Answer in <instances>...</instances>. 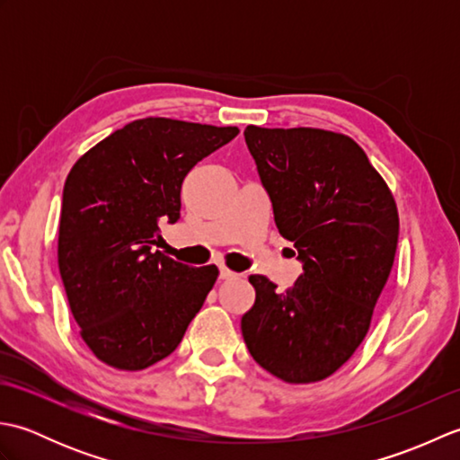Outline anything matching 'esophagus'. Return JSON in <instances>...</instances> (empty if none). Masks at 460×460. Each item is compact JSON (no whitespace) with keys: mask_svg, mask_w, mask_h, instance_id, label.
<instances>
[{"mask_svg":"<svg viewBox=\"0 0 460 460\" xmlns=\"http://www.w3.org/2000/svg\"><path fill=\"white\" fill-rule=\"evenodd\" d=\"M241 275H237V272H233V270H229V269H225V267H221L219 269V279L221 280H231V279H239Z\"/></svg>","mask_w":460,"mask_h":460,"instance_id":"obj_1","label":"esophagus"}]
</instances>
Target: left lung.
<instances>
[{"instance_id":"8db88e82","label":"left lung","mask_w":460,"mask_h":460,"mask_svg":"<svg viewBox=\"0 0 460 460\" xmlns=\"http://www.w3.org/2000/svg\"><path fill=\"white\" fill-rule=\"evenodd\" d=\"M245 142L302 275L285 292L261 275L249 279L257 298L241 318L243 338L269 374L312 384L344 366L367 334L394 267L397 205L344 134L247 126Z\"/></svg>"}]
</instances>
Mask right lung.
<instances>
[{
    "label": "right lung",
    "instance_id": "1",
    "mask_svg": "<svg viewBox=\"0 0 460 460\" xmlns=\"http://www.w3.org/2000/svg\"><path fill=\"white\" fill-rule=\"evenodd\" d=\"M239 134L172 119L126 124L68 172L58 272L84 344L116 369H144L180 346L217 267L154 251L160 221L180 219L183 178Z\"/></svg>",
    "mask_w": 460,
    "mask_h": 460
}]
</instances>
